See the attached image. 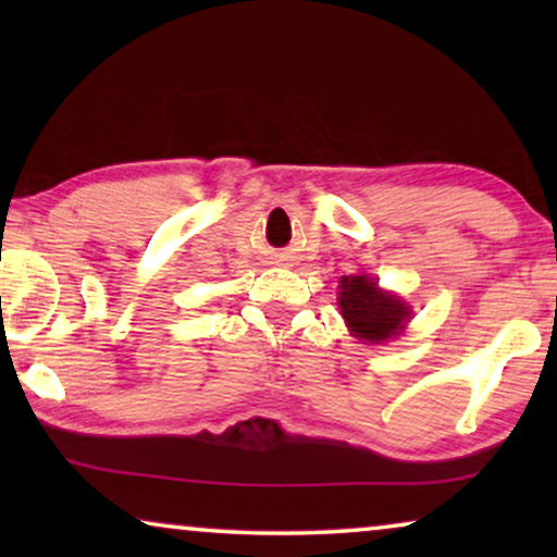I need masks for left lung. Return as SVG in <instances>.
<instances>
[{
	"label": "left lung",
	"mask_w": 557,
	"mask_h": 557,
	"mask_svg": "<svg viewBox=\"0 0 557 557\" xmlns=\"http://www.w3.org/2000/svg\"><path fill=\"white\" fill-rule=\"evenodd\" d=\"M339 309L345 324L357 339L387 342L406 330L410 307L400 296L383 292L370 276H342L339 281Z\"/></svg>",
	"instance_id": "1"
}]
</instances>
